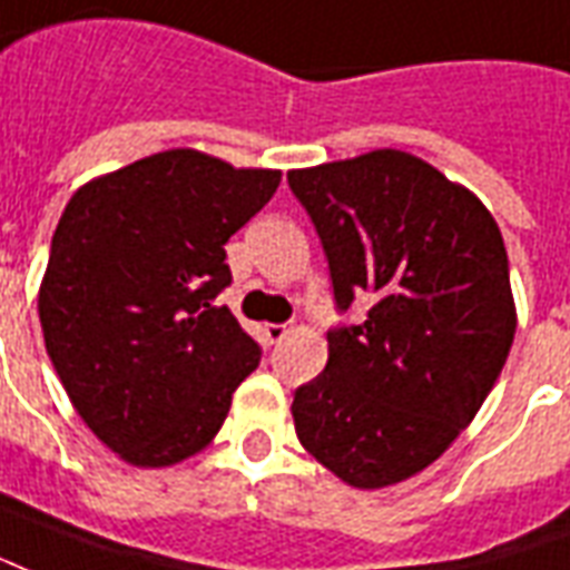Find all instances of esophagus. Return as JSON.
<instances>
[{
	"mask_svg": "<svg viewBox=\"0 0 570 570\" xmlns=\"http://www.w3.org/2000/svg\"><path fill=\"white\" fill-rule=\"evenodd\" d=\"M289 332H293V328L286 326V323H268V326H265V338H268V344H281Z\"/></svg>",
	"mask_w": 570,
	"mask_h": 570,
	"instance_id": "34e87169",
	"label": "esophagus"
}]
</instances>
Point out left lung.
<instances>
[{
    "mask_svg": "<svg viewBox=\"0 0 570 570\" xmlns=\"http://www.w3.org/2000/svg\"><path fill=\"white\" fill-rule=\"evenodd\" d=\"M317 229L335 305L326 371L293 399L311 456L356 489L414 478L456 441L508 360V250L483 202L402 150L286 175Z\"/></svg>",
    "mask_w": 570,
    "mask_h": 570,
    "instance_id": "left-lung-1",
    "label": "left lung"
}]
</instances>
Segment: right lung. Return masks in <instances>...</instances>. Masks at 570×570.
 Masks as SVG:
<instances>
[{
  "label": "right lung",
  "mask_w": 570,
  "mask_h": 570,
  "mask_svg": "<svg viewBox=\"0 0 570 570\" xmlns=\"http://www.w3.org/2000/svg\"><path fill=\"white\" fill-rule=\"evenodd\" d=\"M281 184L199 150H163L83 184L62 210L38 317L75 411L129 465L163 468L220 432L263 350L214 298L226 242Z\"/></svg>",
  "instance_id": "1"
}]
</instances>
